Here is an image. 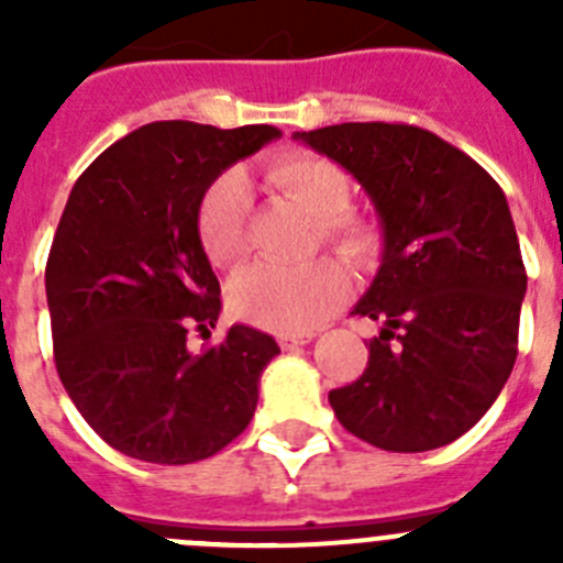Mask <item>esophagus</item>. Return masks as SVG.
<instances>
[{"instance_id": "1", "label": "esophagus", "mask_w": 563, "mask_h": 563, "mask_svg": "<svg viewBox=\"0 0 563 563\" xmlns=\"http://www.w3.org/2000/svg\"><path fill=\"white\" fill-rule=\"evenodd\" d=\"M312 332H298V335H278V346L282 350H296V346H305L312 341Z\"/></svg>"}]
</instances>
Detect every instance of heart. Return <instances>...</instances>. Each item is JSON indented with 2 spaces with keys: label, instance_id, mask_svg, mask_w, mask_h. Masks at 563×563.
Masks as SVG:
<instances>
[{
  "label": "heart",
  "instance_id": "1",
  "mask_svg": "<svg viewBox=\"0 0 563 563\" xmlns=\"http://www.w3.org/2000/svg\"><path fill=\"white\" fill-rule=\"evenodd\" d=\"M267 186L318 220V239L343 262L369 267L383 251V228L372 213L350 208L352 177L318 152H287L265 168ZM197 233L213 265H236L251 247V202L245 180L228 172L211 183L197 208ZM350 296V278L332 258L305 267L253 265L228 287L233 316L278 335L310 332Z\"/></svg>",
  "mask_w": 563,
  "mask_h": 563
}]
</instances>
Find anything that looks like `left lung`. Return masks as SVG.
<instances>
[{"label": "left lung", "instance_id": "8db88e82", "mask_svg": "<svg viewBox=\"0 0 563 563\" xmlns=\"http://www.w3.org/2000/svg\"><path fill=\"white\" fill-rule=\"evenodd\" d=\"M366 188L383 228L352 316L380 321L369 363L330 391L343 429L417 454L474 429L514 372L527 273L505 191L465 152L409 123L296 132Z\"/></svg>", "mask_w": 563, "mask_h": 563}]
</instances>
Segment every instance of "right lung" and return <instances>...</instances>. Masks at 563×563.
Wrapping results in <instances>:
<instances>
[{
    "label": "right lung",
    "mask_w": 563,
    "mask_h": 563,
    "mask_svg": "<svg viewBox=\"0 0 563 563\" xmlns=\"http://www.w3.org/2000/svg\"><path fill=\"white\" fill-rule=\"evenodd\" d=\"M278 134L148 123L69 191L44 271L53 355L69 400L114 451L188 465L247 429L278 343L233 324L217 346L188 352V330L208 332L222 307L197 208L228 166Z\"/></svg>",
    "instance_id": "1"
}]
</instances>
